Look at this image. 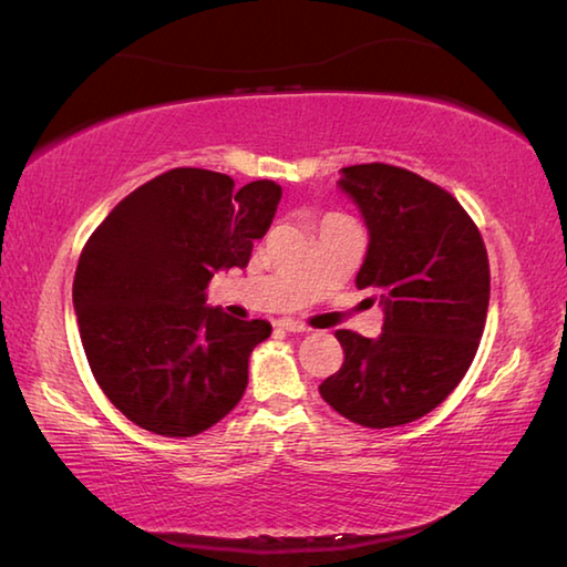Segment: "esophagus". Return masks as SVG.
I'll list each match as a JSON object with an SVG mask.
<instances>
[{
	"instance_id": "esophagus-1",
	"label": "esophagus",
	"mask_w": 567,
	"mask_h": 567,
	"mask_svg": "<svg viewBox=\"0 0 567 567\" xmlns=\"http://www.w3.org/2000/svg\"><path fill=\"white\" fill-rule=\"evenodd\" d=\"M275 324H277V328H280V330H285V332H307V330H310V328H305L302 322L290 320V318H282V320H277Z\"/></svg>"
}]
</instances>
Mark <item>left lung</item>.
<instances>
[{
	"label": "left lung",
	"mask_w": 567,
	"mask_h": 567,
	"mask_svg": "<svg viewBox=\"0 0 567 567\" xmlns=\"http://www.w3.org/2000/svg\"><path fill=\"white\" fill-rule=\"evenodd\" d=\"M338 187L370 237L354 282L378 292L385 322L375 340L334 332L344 362L320 395L362 427L405 425L435 410L475 358L491 302L487 252L457 199L415 172L352 165Z\"/></svg>",
	"instance_id": "1"
}]
</instances>
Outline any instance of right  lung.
<instances>
[{"label": "right lung", "mask_w": 567, "mask_h": 567, "mask_svg": "<svg viewBox=\"0 0 567 567\" xmlns=\"http://www.w3.org/2000/svg\"><path fill=\"white\" fill-rule=\"evenodd\" d=\"M282 187H235L219 172L177 167L130 192L76 265L72 302L94 380L124 417L165 437L217 425L245 395L267 320L207 305L215 272L245 270Z\"/></svg>", "instance_id": "add662e5"}]
</instances>
